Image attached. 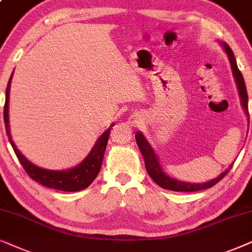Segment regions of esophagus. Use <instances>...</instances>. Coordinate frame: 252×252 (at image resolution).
Instances as JSON below:
<instances>
[{
    "label": "esophagus",
    "instance_id": "34e87169",
    "mask_svg": "<svg viewBox=\"0 0 252 252\" xmlns=\"http://www.w3.org/2000/svg\"><path fill=\"white\" fill-rule=\"evenodd\" d=\"M131 123L133 124V126H139V124L142 123V121H140L139 119H137V117H136V119H133V120H132V122H131Z\"/></svg>",
    "mask_w": 252,
    "mask_h": 252
}]
</instances>
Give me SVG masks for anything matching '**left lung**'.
<instances>
[{
  "mask_svg": "<svg viewBox=\"0 0 252 252\" xmlns=\"http://www.w3.org/2000/svg\"><path fill=\"white\" fill-rule=\"evenodd\" d=\"M224 50L228 54V58H229L230 61V65L231 69H233V73L234 77H235L236 84H237V89H239V93L241 96V102H242V106L246 113L249 115V110H248V93H247V87H246V83H244V78L242 76V73L237 68L236 64V60L235 56H234L233 50L230 49V47L223 43ZM136 142L137 145H138L140 152H142L144 160H145V167L147 173L151 176L154 182H156L158 186H160L163 189H168V190H173V191H181V192H193V191H199V190H205L209 189V188H212L213 186L223 179L224 176L227 175V173L229 172L230 168L233 166H230L226 172L221 174L219 177L214 179L210 182L203 183V184H192V183H186V182H181V181L170 179L168 175H166L165 173L162 172L161 167L159 165V161H158V158L156 156V153L153 152V149L150 146V144L146 142V139L144 138V136L140 132L136 133Z\"/></svg>",
  "mask_w": 252,
  "mask_h": 252,
  "instance_id": "8db88e82",
  "label": "left lung"
}]
</instances>
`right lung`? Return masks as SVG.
<instances>
[{
  "label": "right lung",
  "mask_w": 252,
  "mask_h": 252,
  "mask_svg": "<svg viewBox=\"0 0 252 252\" xmlns=\"http://www.w3.org/2000/svg\"><path fill=\"white\" fill-rule=\"evenodd\" d=\"M12 77V75H11ZM11 77H10L8 86H6L5 92V103L4 109H3V116H4L5 131L9 137L10 144H11L13 151H15L19 162L22 163L23 168L28 173V175L32 180L36 181L42 186L52 189L61 190V191H79L85 189L91 184L100 172L101 163L103 159V153H105L107 142L110 132V126L99 137L98 142L95 143L86 159L83 161L80 165L75 168L69 170H63V172H55V170H47L43 168H39L30 162L23 154L19 152L15 144H13L11 136L9 131V117H8V108H9V92H10V83H11Z\"/></svg>",
  "instance_id": "obj_1"
}]
</instances>
